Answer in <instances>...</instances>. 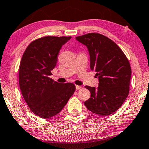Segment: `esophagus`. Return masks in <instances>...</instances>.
<instances>
[{"label": "esophagus", "mask_w": 149, "mask_h": 149, "mask_svg": "<svg viewBox=\"0 0 149 149\" xmlns=\"http://www.w3.org/2000/svg\"><path fill=\"white\" fill-rule=\"evenodd\" d=\"M75 88H76L77 90H79V89H81L82 88V87L79 86H75Z\"/></svg>", "instance_id": "1"}]
</instances>
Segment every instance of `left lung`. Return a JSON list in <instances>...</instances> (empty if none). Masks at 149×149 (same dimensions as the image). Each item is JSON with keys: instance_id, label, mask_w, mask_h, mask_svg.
Here are the masks:
<instances>
[{"instance_id": "left-lung-1", "label": "left lung", "mask_w": 149, "mask_h": 149, "mask_svg": "<svg viewBox=\"0 0 149 149\" xmlns=\"http://www.w3.org/2000/svg\"><path fill=\"white\" fill-rule=\"evenodd\" d=\"M88 48L90 68L97 72L99 86H85L91 97L84 102L95 114L107 116L121 107L129 95L131 68L125 54L114 42L99 33L77 36Z\"/></svg>"}]
</instances>
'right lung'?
<instances>
[{
	"mask_svg": "<svg viewBox=\"0 0 149 149\" xmlns=\"http://www.w3.org/2000/svg\"><path fill=\"white\" fill-rule=\"evenodd\" d=\"M71 38H40L28 45L21 59L18 77L22 95L30 110L43 119L60 113L75 90L74 84H60L49 77L61 48Z\"/></svg>",
	"mask_w": 149,
	"mask_h": 149,
	"instance_id": "obj_1",
	"label": "right lung"
}]
</instances>
